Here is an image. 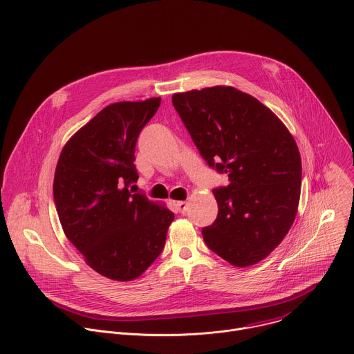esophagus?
<instances>
[{"label": "esophagus", "instance_id": "34e87169", "mask_svg": "<svg viewBox=\"0 0 354 354\" xmlns=\"http://www.w3.org/2000/svg\"><path fill=\"white\" fill-rule=\"evenodd\" d=\"M175 206H176V209H178L179 213H185V212L187 210V206H189V205H187V201H176Z\"/></svg>", "mask_w": 354, "mask_h": 354}]
</instances>
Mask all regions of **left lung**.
<instances>
[{
  "label": "left lung",
  "instance_id": "left-lung-1",
  "mask_svg": "<svg viewBox=\"0 0 354 354\" xmlns=\"http://www.w3.org/2000/svg\"><path fill=\"white\" fill-rule=\"evenodd\" d=\"M200 156L228 175L214 189L216 221L201 230L206 245L236 268L265 259L294 223L301 193V157L284 123L249 93L232 86L172 96Z\"/></svg>",
  "mask_w": 354,
  "mask_h": 354
}]
</instances>
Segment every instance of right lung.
<instances>
[{
  "mask_svg": "<svg viewBox=\"0 0 354 354\" xmlns=\"http://www.w3.org/2000/svg\"><path fill=\"white\" fill-rule=\"evenodd\" d=\"M161 97L100 111L64 145L53 196L66 236L95 272L118 281L141 276L162 252L175 214L129 190L136 142Z\"/></svg>",
  "mask_w": 354,
  "mask_h": 354,
  "instance_id": "1",
  "label": "right lung"
}]
</instances>
